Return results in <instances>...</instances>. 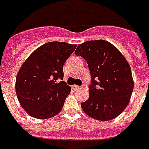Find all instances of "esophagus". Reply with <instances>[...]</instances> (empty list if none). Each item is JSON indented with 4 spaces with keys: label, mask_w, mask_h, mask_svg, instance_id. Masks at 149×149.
Here are the masks:
<instances>
[{
    "label": "esophagus",
    "mask_w": 149,
    "mask_h": 149,
    "mask_svg": "<svg viewBox=\"0 0 149 149\" xmlns=\"http://www.w3.org/2000/svg\"><path fill=\"white\" fill-rule=\"evenodd\" d=\"M79 88H80V86H77V85H72V89L73 91H76V90H77Z\"/></svg>",
    "instance_id": "1"
}]
</instances>
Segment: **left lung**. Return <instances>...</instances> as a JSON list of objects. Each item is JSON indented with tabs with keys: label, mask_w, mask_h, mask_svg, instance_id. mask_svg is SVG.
Instances as JSON below:
<instances>
[{
	"label": "left lung",
	"mask_w": 149,
	"mask_h": 149,
	"mask_svg": "<svg viewBox=\"0 0 149 149\" xmlns=\"http://www.w3.org/2000/svg\"><path fill=\"white\" fill-rule=\"evenodd\" d=\"M87 62L91 75L90 96L81 104L84 113L99 121H109L127 107L134 89L131 69L125 58L104 40H87L75 51Z\"/></svg>",
	"instance_id": "1"
}]
</instances>
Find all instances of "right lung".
I'll return each instance as SVG.
<instances>
[{
    "label": "right lung",
    "mask_w": 149,
    "mask_h": 149,
    "mask_svg": "<svg viewBox=\"0 0 149 149\" xmlns=\"http://www.w3.org/2000/svg\"><path fill=\"white\" fill-rule=\"evenodd\" d=\"M77 47L52 41L32 52L19 68L15 91L22 108L37 119L54 117L61 111L71 87L63 79V64Z\"/></svg>",
    "instance_id": "right-lung-1"
}]
</instances>
